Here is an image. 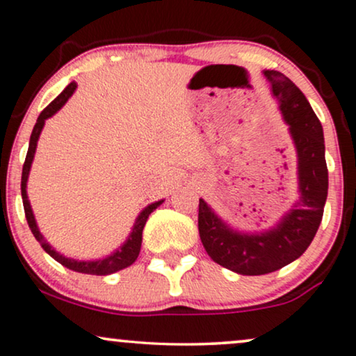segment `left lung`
Wrapping results in <instances>:
<instances>
[{"mask_svg":"<svg viewBox=\"0 0 356 356\" xmlns=\"http://www.w3.org/2000/svg\"><path fill=\"white\" fill-rule=\"evenodd\" d=\"M262 72L293 140L298 199L274 227L261 232L236 230L199 199V236L207 254L241 275H264L298 259L323 220L329 188L323 126L309 102L282 72Z\"/></svg>","mask_w":356,"mask_h":356,"instance_id":"left-lung-1","label":"left lung"}]
</instances>
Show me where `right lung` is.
Instances as JSON below:
<instances>
[{"label": "right lung", "mask_w": 356, "mask_h": 356, "mask_svg": "<svg viewBox=\"0 0 356 356\" xmlns=\"http://www.w3.org/2000/svg\"><path fill=\"white\" fill-rule=\"evenodd\" d=\"M76 89H77V84L74 81H72L71 84H67L66 89L63 90L61 94L58 95L56 99L53 100L51 104L42 111L40 116L37 118L35 126H33V131L31 134V140H29V150H27V155H26V162H24V167H22L21 194H22L24 211H26L27 223H29V227H31L33 236H35V240L40 243V246L43 248V250H45V252H48V254L53 257V259L60 262L61 266L67 267V269H71L74 272H81V274L110 275V274H115V272H118L121 269H126V267H129L136 259H138L139 251H140V243H143V230H144L145 222H147L150 213H152L155 209H157L160 204L165 201V199H160V201H155L152 204H149L147 207H144L143 211L139 212V216L136 217L133 230H131V233L128 235V238H126V241L123 243V245L116 248V250L113 252H110L108 256L100 257V259H86L84 261V259H74V257H66L65 254H61V252H58L55 248H53L50 243L45 240V236H43L40 230H38L35 216H33L31 201H29L27 179H29V173H31L33 157H35L38 138H40L43 126H45V121L48 118H51L53 115L58 113V111L63 108V105H65L66 102L70 100V97L74 94Z\"/></svg>", "instance_id": "add662e5"}]
</instances>
